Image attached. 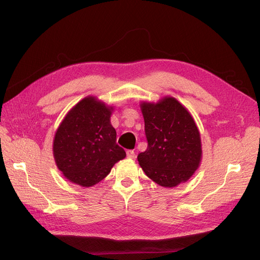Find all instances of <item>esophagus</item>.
Here are the masks:
<instances>
[{"instance_id": "34e87169", "label": "esophagus", "mask_w": 260, "mask_h": 260, "mask_svg": "<svg viewBox=\"0 0 260 260\" xmlns=\"http://www.w3.org/2000/svg\"><path fill=\"white\" fill-rule=\"evenodd\" d=\"M127 157H128V158H130V159L136 158V153H135V151H131V149H129V151H127Z\"/></svg>"}]
</instances>
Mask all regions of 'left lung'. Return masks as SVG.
I'll return each mask as SVG.
<instances>
[{
  "label": "left lung",
  "instance_id": "obj_1",
  "mask_svg": "<svg viewBox=\"0 0 260 260\" xmlns=\"http://www.w3.org/2000/svg\"><path fill=\"white\" fill-rule=\"evenodd\" d=\"M147 148L138 155L145 175L164 187L184 183L202 161L201 133L191 113L172 96L141 101Z\"/></svg>",
  "mask_w": 260,
  "mask_h": 260
}]
</instances>
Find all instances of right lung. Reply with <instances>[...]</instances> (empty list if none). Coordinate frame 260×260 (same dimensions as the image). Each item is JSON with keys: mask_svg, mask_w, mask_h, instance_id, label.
Here are the masks:
<instances>
[{"mask_svg": "<svg viewBox=\"0 0 260 260\" xmlns=\"http://www.w3.org/2000/svg\"><path fill=\"white\" fill-rule=\"evenodd\" d=\"M114 108L89 95L78 102L59 123L53 156L70 182L83 187L95 185L125 157L123 148L116 144V130L111 123Z\"/></svg>", "mask_w": 260, "mask_h": 260, "instance_id": "add662e5", "label": "right lung"}]
</instances>
